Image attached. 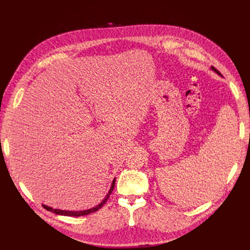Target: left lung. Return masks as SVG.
<instances>
[{
  "instance_id": "obj_1",
  "label": "left lung",
  "mask_w": 250,
  "mask_h": 250,
  "mask_svg": "<svg viewBox=\"0 0 250 250\" xmlns=\"http://www.w3.org/2000/svg\"><path fill=\"white\" fill-rule=\"evenodd\" d=\"M210 69H211V70H213V71H214L215 73H217L218 75H220V76H221V73H220V72H219V71H218L217 69H215V67H214V66H210Z\"/></svg>"
}]
</instances>
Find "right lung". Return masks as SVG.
<instances>
[{
  "label": "right lung",
  "instance_id": "1",
  "mask_svg": "<svg viewBox=\"0 0 250 250\" xmlns=\"http://www.w3.org/2000/svg\"><path fill=\"white\" fill-rule=\"evenodd\" d=\"M115 183H116V178L112 180V184H111V187H110V188H109V191H108V193H107V195H106V197H105L99 204H98V206H96V207H94V208H89V209H85V210H78V211H75V210H62V209H57V208H50V207H48V206H44V204H42V207L46 208L47 210H50V211H52V213H54V214H56V215H62V216H71V217H79V216H85V215H88V214H90V213H94V211H97L98 209L99 208H101L104 204H105V202L107 201V199L109 198V195L111 194V192H112V190H113V188H115Z\"/></svg>",
  "mask_w": 250,
  "mask_h": 250
}]
</instances>
